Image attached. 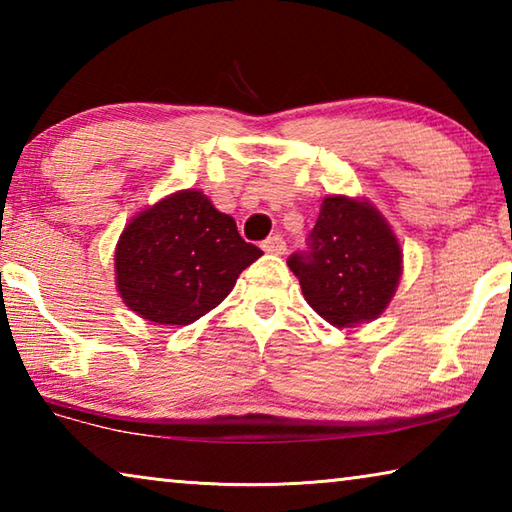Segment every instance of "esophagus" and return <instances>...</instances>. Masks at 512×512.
<instances>
[{
	"instance_id": "obj_1",
	"label": "esophagus",
	"mask_w": 512,
	"mask_h": 512,
	"mask_svg": "<svg viewBox=\"0 0 512 512\" xmlns=\"http://www.w3.org/2000/svg\"><path fill=\"white\" fill-rule=\"evenodd\" d=\"M262 248L271 255H284V250H287V241H284L280 235H273L264 241Z\"/></svg>"
}]
</instances>
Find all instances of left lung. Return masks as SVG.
<instances>
[{
  "mask_svg": "<svg viewBox=\"0 0 512 512\" xmlns=\"http://www.w3.org/2000/svg\"><path fill=\"white\" fill-rule=\"evenodd\" d=\"M307 246L287 264L318 316L334 327L381 316L400 282L402 250L377 207L348 196H327Z\"/></svg>",
  "mask_w": 512,
  "mask_h": 512,
  "instance_id": "1",
  "label": "left lung"
}]
</instances>
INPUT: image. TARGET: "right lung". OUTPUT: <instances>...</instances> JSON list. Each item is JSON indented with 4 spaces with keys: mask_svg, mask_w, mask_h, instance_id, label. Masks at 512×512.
Segmentation results:
<instances>
[{
    "mask_svg": "<svg viewBox=\"0 0 512 512\" xmlns=\"http://www.w3.org/2000/svg\"><path fill=\"white\" fill-rule=\"evenodd\" d=\"M264 253L241 239L232 216L203 192L183 189L144 210L117 241L119 296L158 325H189L235 287Z\"/></svg>",
    "mask_w": 512,
    "mask_h": 512,
    "instance_id": "obj_1",
    "label": "right lung"
}]
</instances>
